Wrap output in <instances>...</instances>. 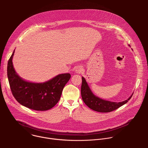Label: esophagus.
<instances>
[{
  "instance_id": "obj_1",
  "label": "esophagus",
  "mask_w": 148,
  "mask_h": 148,
  "mask_svg": "<svg viewBox=\"0 0 148 148\" xmlns=\"http://www.w3.org/2000/svg\"><path fill=\"white\" fill-rule=\"evenodd\" d=\"M75 72L77 73H82L84 71V69L81 66H78L75 69Z\"/></svg>"
}]
</instances>
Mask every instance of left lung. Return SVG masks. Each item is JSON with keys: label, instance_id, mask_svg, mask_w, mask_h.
Listing matches in <instances>:
<instances>
[{"label": "left lung", "instance_id": "left-lung-1", "mask_svg": "<svg viewBox=\"0 0 148 148\" xmlns=\"http://www.w3.org/2000/svg\"><path fill=\"white\" fill-rule=\"evenodd\" d=\"M81 94L84 103L91 110L99 112H110L118 109L128 102L133 95L132 94L128 99L120 102H111L101 99L92 92L87 82L83 77H82Z\"/></svg>", "mask_w": 148, "mask_h": 148}]
</instances>
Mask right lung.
Wrapping results in <instances>:
<instances>
[{"mask_svg":"<svg viewBox=\"0 0 148 148\" xmlns=\"http://www.w3.org/2000/svg\"><path fill=\"white\" fill-rule=\"evenodd\" d=\"M14 50L8 63V77L11 91L21 105L36 111L52 108L60 100L63 88L71 78L69 73L59 74L43 83L27 82L16 73L12 62Z\"/></svg>","mask_w":148,"mask_h":148,"instance_id":"obj_1","label":"right lung"}]
</instances>
